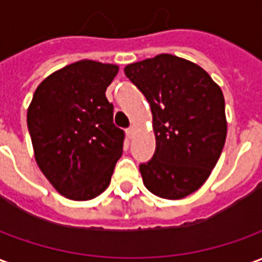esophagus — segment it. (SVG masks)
<instances>
[{"instance_id":"obj_1","label":"esophagus","mask_w":262,"mask_h":262,"mask_svg":"<svg viewBox=\"0 0 262 262\" xmlns=\"http://www.w3.org/2000/svg\"><path fill=\"white\" fill-rule=\"evenodd\" d=\"M126 135H127L129 139H132L133 135H135V127H129V129H126Z\"/></svg>"}]
</instances>
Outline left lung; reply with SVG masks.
Wrapping results in <instances>:
<instances>
[{"label":"left lung","mask_w":262,"mask_h":262,"mask_svg":"<svg viewBox=\"0 0 262 262\" xmlns=\"http://www.w3.org/2000/svg\"><path fill=\"white\" fill-rule=\"evenodd\" d=\"M150 103L156 151L139 170L148 191L181 199L208 180L225 146V98L210 75L188 60L159 54L125 67Z\"/></svg>","instance_id":"obj_1"}]
</instances>
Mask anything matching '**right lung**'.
<instances>
[{
  "mask_svg": "<svg viewBox=\"0 0 262 262\" xmlns=\"http://www.w3.org/2000/svg\"><path fill=\"white\" fill-rule=\"evenodd\" d=\"M118 66L81 60L49 75L33 94L28 129L35 159L61 195L88 201L108 188L125 132L105 97Z\"/></svg>",
  "mask_w": 262,
  "mask_h": 262,
  "instance_id": "obj_1",
  "label": "right lung"
}]
</instances>
